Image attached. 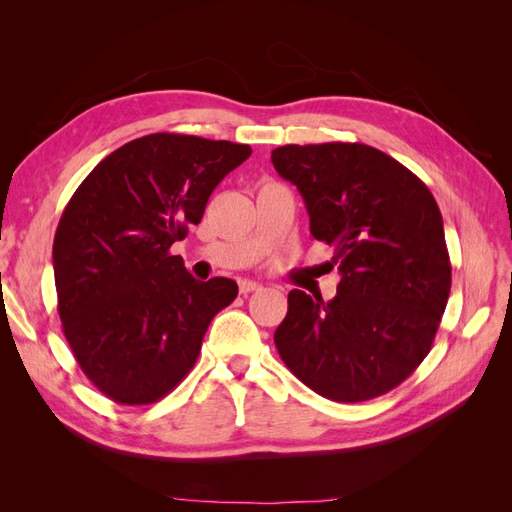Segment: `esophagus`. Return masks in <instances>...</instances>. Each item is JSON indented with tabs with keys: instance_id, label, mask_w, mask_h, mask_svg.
<instances>
[{
	"instance_id": "obj_1",
	"label": "esophagus",
	"mask_w": 512,
	"mask_h": 512,
	"mask_svg": "<svg viewBox=\"0 0 512 512\" xmlns=\"http://www.w3.org/2000/svg\"><path fill=\"white\" fill-rule=\"evenodd\" d=\"M239 290H241V294H250V292L262 290V286L258 282H252V280H241L239 282Z\"/></svg>"
}]
</instances>
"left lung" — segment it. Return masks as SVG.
Segmentation results:
<instances>
[{"label":"left lung","mask_w":512,"mask_h":512,"mask_svg":"<svg viewBox=\"0 0 512 512\" xmlns=\"http://www.w3.org/2000/svg\"><path fill=\"white\" fill-rule=\"evenodd\" d=\"M271 162L297 185L309 232L333 247L342 273L331 301L290 290L277 352L327 399L389 393L429 354L451 292L436 198L404 164L361 143L284 145Z\"/></svg>","instance_id":"obj_1"}]
</instances>
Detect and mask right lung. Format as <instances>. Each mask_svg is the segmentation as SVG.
I'll list each match as a JSON object with an SVG mask.
<instances>
[{
  "label": "right lung",
  "instance_id": "obj_1",
  "mask_svg": "<svg viewBox=\"0 0 512 512\" xmlns=\"http://www.w3.org/2000/svg\"><path fill=\"white\" fill-rule=\"evenodd\" d=\"M250 156V145L158 132L115 149L72 194L53 241L57 309L76 363L108 399L168 395L235 301V280H194L170 245Z\"/></svg>",
  "mask_w": 512,
  "mask_h": 512
}]
</instances>
